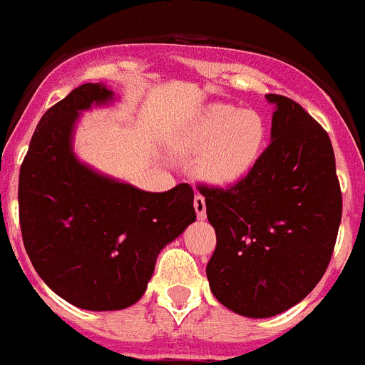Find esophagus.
Returning a JSON list of instances; mask_svg holds the SVG:
<instances>
[{
  "instance_id": "esophagus-1",
  "label": "esophagus",
  "mask_w": 365,
  "mask_h": 365,
  "mask_svg": "<svg viewBox=\"0 0 365 365\" xmlns=\"http://www.w3.org/2000/svg\"><path fill=\"white\" fill-rule=\"evenodd\" d=\"M194 209H196V215L200 220H203V218L207 217V207H205V197L201 196V194H196V197H194Z\"/></svg>"
}]
</instances>
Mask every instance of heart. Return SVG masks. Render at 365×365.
<instances>
[{
  "mask_svg": "<svg viewBox=\"0 0 365 365\" xmlns=\"http://www.w3.org/2000/svg\"><path fill=\"white\" fill-rule=\"evenodd\" d=\"M267 141L264 116L252 109L217 103L207 107L185 137V150L201 153L197 173L205 182L230 188L243 182L260 162Z\"/></svg>",
  "mask_w": 365,
  "mask_h": 365,
  "instance_id": "heart-1",
  "label": "heart"
}]
</instances>
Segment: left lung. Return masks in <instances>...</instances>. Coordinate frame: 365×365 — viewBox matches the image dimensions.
I'll return each mask as SVG.
<instances>
[{"mask_svg":"<svg viewBox=\"0 0 365 365\" xmlns=\"http://www.w3.org/2000/svg\"><path fill=\"white\" fill-rule=\"evenodd\" d=\"M271 143L255 171L228 190L201 186L217 249L212 296L267 319L302 302L324 275L341 224V188L328 133L296 101L267 94Z\"/></svg>","mask_w":365,"mask_h":365,"instance_id":"obj_1","label":"left lung"}]
</instances>
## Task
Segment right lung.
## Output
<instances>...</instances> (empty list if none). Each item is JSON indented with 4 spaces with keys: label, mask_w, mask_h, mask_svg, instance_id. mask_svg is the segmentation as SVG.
Masks as SVG:
<instances>
[{
    "label": "right lung",
    "mask_w": 365,
    "mask_h": 365,
    "mask_svg": "<svg viewBox=\"0 0 365 365\" xmlns=\"http://www.w3.org/2000/svg\"><path fill=\"white\" fill-rule=\"evenodd\" d=\"M115 101L101 83L73 90L43 115L20 168L26 252L52 292L86 311L139 302L162 249L196 220L190 185L147 192L77 158L81 115Z\"/></svg>",
    "instance_id": "add662e5"
}]
</instances>
